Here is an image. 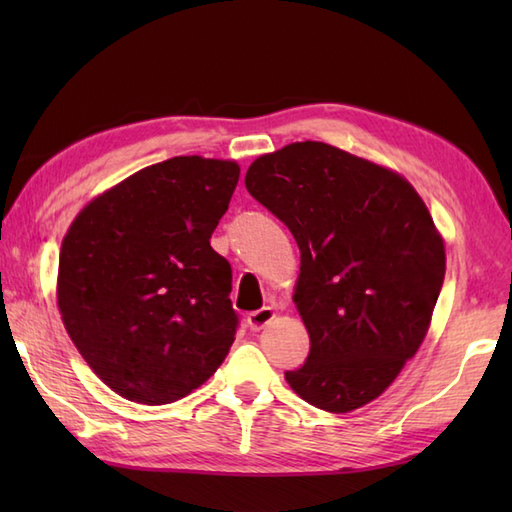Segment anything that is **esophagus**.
I'll use <instances>...</instances> for the list:
<instances>
[{
	"label": "esophagus",
	"mask_w": 512,
	"mask_h": 512,
	"mask_svg": "<svg viewBox=\"0 0 512 512\" xmlns=\"http://www.w3.org/2000/svg\"><path fill=\"white\" fill-rule=\"evenodd\" d=\"M275 317H277L275 308H270V306L259 308V310H255V312H250V314H248V328L253 330V332L264 330L266 325L273 323V319H275Z\"/></svg>",
	"instance_id": "esophagus-1"
}]
</instances>
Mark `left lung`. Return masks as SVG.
<instances>
[{"label":"left lung","mask_w":512,"mask_h":512,"mask_svg":"<svg viewBox=\"0 0 512 512\" xmlns=\"http://www.w3.org/2000/svg\"><path fill=\"white\" fill-rule=\"evenodd\" d=\"M244 184L301 250L310 354L288 385L330 413L376 400L427 336L447 270L427 204L398 171L317 140L259 156Z\"/></svg>","instance_id":"obj_1"}]
</instances>
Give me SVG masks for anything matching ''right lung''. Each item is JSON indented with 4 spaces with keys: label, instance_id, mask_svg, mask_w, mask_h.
<instances>
[{
    "label": "right lung",
    "instance_id": "1",
    "mask_svg": "<svg viewBox=\"0 0 512 512\" xmlns=\"http://www.w3.org/2000/svg\"><path fill=\"white\" fill-rule=\"evenodd\" d=\"M237 180L235 160L169 158L96 195L65 233L61 321L118 396L176 402L231 350L233 270L211 248V235Z\"/></svg>",
    "mask_w": 512,
    "mask_h": 512
}]
</instances>
